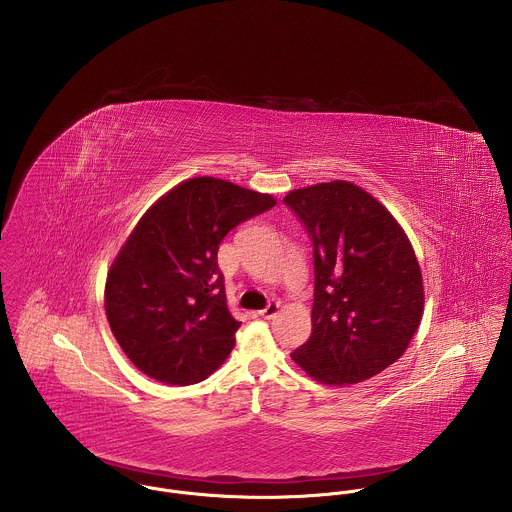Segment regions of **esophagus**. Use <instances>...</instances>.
Returning <instances> with one entry per match:
<instances>
[{
	"label": "esophagus",
	"mask_w": 512,
	"mask_h": 512,
	"mask_svg": "<svg viewBox=\"0 0 512 512\" xmlns=\"http://www.w3.org/2000/svg\"><path fill=\"white\" fill-rule=\"evenodd\" d=\"M278 311H280V303L278 301H270L262 311H258L262 317H266V319H272L274 315H278Z\"/></svg>",
	"instance_id": "esophagus-1"
}]
</instances>
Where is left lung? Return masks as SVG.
<instances>
[{"instance_id":"1","label":"left lung","mask_w":512,"mask_h":512,"mask_svg":"<svg viewBox=\"0 0 512 512\" xmlns=\"http://www.w3.org/2000/svg\"><path fill=\"white\" fill-rule=\"evenodd\" d=\"M284 203L313 242L311 337L292 353L313 380L357 384L396 363L424 315L416 252L390 211L351 181L293 189Z\"/></svg>"}]
</instances>
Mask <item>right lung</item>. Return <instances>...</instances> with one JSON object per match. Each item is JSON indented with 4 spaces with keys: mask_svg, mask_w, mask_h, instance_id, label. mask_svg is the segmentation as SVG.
Returning a JSON list of instances; mask_svg holds the SVG:
<instances>
[{
    "mask_svg": "<svg viewBox=\"0 0 512 512\" xmlns=\"http://www.w3.org/2000/svg\"><path fill=\"white\" fill-rule=\"evenodd\" d=\"M276 205L217 177L159 197L116 254L104 288L110 329L126 357L163 384H195L219 368L240 327L217 264L222 238Z\"/></svg>",
    "mask_w": 512,
    "mask_h": 512,
    "instance_id": "right-lung-1",
    "label": "right lung"
}]
</instances>
